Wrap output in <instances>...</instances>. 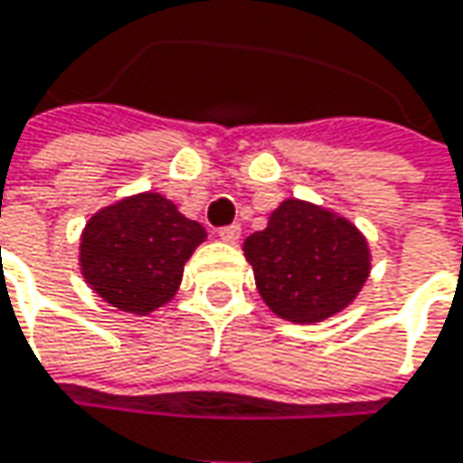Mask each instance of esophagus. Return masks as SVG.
I'll return each instance as SVG.
<instances>
[{
  "label": "esophagus",
  "instance_id": "34e87169",
  "mask_svg": "<svg viewBox=\"0 0 463 463\" xmlns=\"http://www.w3.org/2000/svg\"><path fill=\"white\" fill-rule=\"evenodd\" d=\"M217 235L222 238V241H228V243H235L238 238H241V225H225V228H220Z\"/></svg>",
  "mask_w": 463,
  "mask_h": 463
}]
</instances>
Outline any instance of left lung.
<instances>
[{
  "label": "left lung",
  "mask_w": 463,
  "mask_h": 463,
  "mask_svg": "<svg viewBox=\"0 0 463 463\" xmlns=\"http://www.w3.org/2000/svg\"><path fill=\"white\" fill-rule=\"evenodd\" d=\"M243 254L262 300L298 324L343 311L370 273L364 235L348 220L295 198L270 214L265 231L243 241Z\"/></svg>",
  "instance_id": "8db88e82"
}]
</instances>
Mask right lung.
I'll return each instance as SVG.
<instances>
[{
    "label": "right lung",
    "instance_id": "add662e5",
    "mask_svg": "<svg viewBox=\"0 0 463 463\" xmlns=\"http://www.w3.org/2000/svg\"><path fill=\"white\" fill-rule=\"evenodd\" d=\"M206 231L157 193H141L90 217L80 243L85 281L109 306L149 314L179 289L184 262Z\"/></svg>",
    "mask_w": 463,
    "mask_h": 463
}]
</instances>
